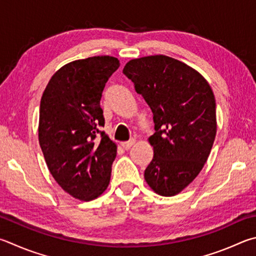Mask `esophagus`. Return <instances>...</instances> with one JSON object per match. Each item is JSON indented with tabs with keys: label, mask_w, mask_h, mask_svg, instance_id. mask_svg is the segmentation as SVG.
I'll return each mask as SVG.
<instances>
[{
	"label": "esophagus",
	"mask_w": 256,
	"mask_h": 256,
	"mask_svg": "<svg viewBox=\"0 0 256 256\" xmlns=\"http://www.w3.org/2000/svg\"><path fill=\"white\" fill-rule=\"evenodd\" d=\"M133 144H134V140H131V141H128V142H123L122 146H123L124 150H128V148H131Z\"/></svg>",
	"instance_id": "obj_1"
}]
</instances>
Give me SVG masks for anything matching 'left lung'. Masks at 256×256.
Instances as JSON below:
<instances>
[{"mask_svg":"<svg viewBox=\"0 0 256 256\" xmlns=\"http://www.w3.org/2000/svg\"><path fill=\"white\" fill-rule=\"evenodd\" d=\"M123 74L153 114V159L144 171L161 196H174L200 172L216 136V103L209 84L192 67L164 54L128 62Z\"/></svg>","mask_w":256,"mask_h":256,"instance_id":"8db88e82","label":"left lung"}]
</instances>
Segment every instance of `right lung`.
I'll return each mask as SVG.
<instances>
[{
	"instance_id": "add662e5",
	"label": "right lung",
	"mask_w": 256,
	"mask_h": 256,
	"mask_svg": "<svg viewBox=\"0 0 256 256\" xmlns=\"http://www.w3.org/2000/svg\"><path fill=\"white\" fill-rule=\"evenodd\" d=\"M120 62L97 56L64 64L41 97L39 143L50 174L64 192L92 200L108 188L116 146L100 126L102 92Z\"/></svg>"
}]
</instances>
